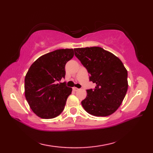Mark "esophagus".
<instances>
[{
    "label": "esophagus",
    "mask_w": 153,
    "mask_h": 153,
    "mask_svg": "<svg viewBox=\"0 0 153 153\" xmlns=\"http://www.w3.org/2000/svg\"><path fill=\"white\" fill-rule=\"evenodd\" d=\"M73 90L74 91H79V89L77 88V87H74V88H73Z\"/></svg>",
    "instance_id": "1"
}]
</instances>
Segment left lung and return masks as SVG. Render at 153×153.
<instances>
[{
  "label": "left lung",
  "mask_w": 153,
  "mask_h": 153,
  "mask_svg": "<svg viewBox=\"0 0 153 153\" xmlns=\"http://www.w3.org/2000/svg\"><path fill=\"white\" fill-rule=\"evenodd\" d=\"M74 53L89 74L90 82L96 83L95 89H87L83 108L95 116L111 115L128 91V71L122 61L99 47L74 48Z\"/></svg>",
  "instance_id": "left-lung-1"
}]
</instances>
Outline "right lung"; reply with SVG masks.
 <instances>
[{"mask_svg": "<svg viewBox=\"0 0 153 153\" xmlns=\"http://www.w3.org/2000/svg\"><path fill=\"white\" fill-rule=\"evenodd\" d=\"M74 55L72 48L56 50L39 58L29 69L25 77V99L40 118H54L64 110L72 89L66 82H58L65 77V65Z\"/></svg>", "mask_w": 153, "mask_h": 153, "instance_id": "obj_1", "label": "right lung"}]
</instances>
